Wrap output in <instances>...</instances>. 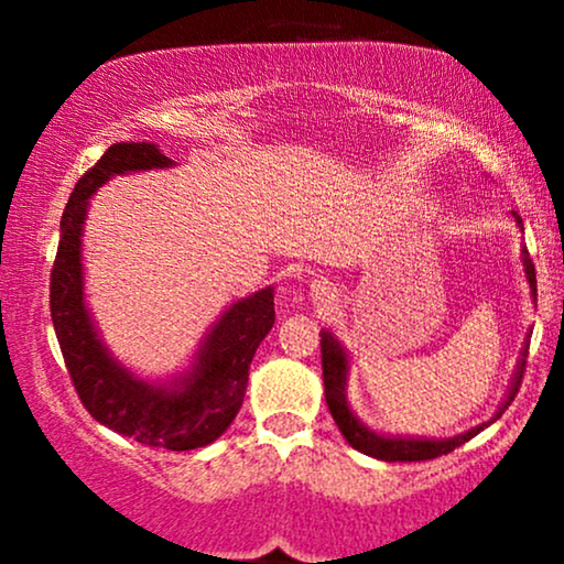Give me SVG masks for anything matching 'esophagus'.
<instances>
[{"label": "esophagus", "instance_id": "esophagus-1", "mask_svg": "<svg viewBox=\"0 0 564 564\" xmlns=\"http://www.w3.org/2000/svg\"><path fill=\"white\" fill-rule=\"evenodd\" d=\"M336 286L328 278H315L313 283H310V300L313 304H318V307H332L336 302Z\"/></svg>", "mask_w": 564, "mask_h": 564}]
</instances>
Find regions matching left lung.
I'll list each match as a JSON object with an SVG mask.
<instances>
[{"instance_id": "left-lung-1", "label": "left lung", "mask_w": 564, "mask_h": 564, "mask_svg": "<svg viewBox=\"0 0 564 564\" xmlns=\"http://www.w3.org/2000/svg\"><path fill=\"white\" fill-rule=\"evenodd\" d=\"M509 215L517 223V228L522 230L520 215H517V212H509ZM520 260H522V268H525V281L530 286V296H533V302H535V268H533V262H530L528 249H522ZM528 345H530V334L525 339V347H522V352H520V360H517L514 377H511L507 398L501 400V405H498L496 416L490 419V422L471 426V430L462 432V435H453V437L381 435V432H373L371 426H366L364 422H360L358 413H355L352 405H349V400H347L349 352L345 349V345L336 339L334 332L323 328L321 332V358H323V387H326L328 411H332L334 422H336V426H339V432L345 435L347 443L352 445L355 451L366 453V456L379 458V462H426V458H437V456H443V453H451L453 448H458V445H464L475 435H480L485 426L494 424L496 419L507 411V405L514 400L517 390H520L522 373H525Z\"/></svg>"}]
</instances>
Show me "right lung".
I'll list each match as a JSON object with an SVG mask.
<instances>
[{"label":"right lung","instance_id":"obj_1","mask_svg":"<svg viewBox=\"0 0 564 564\" xmlns=\"http://www.w3.org/2000/svg\"><path fill=\"white\" fill-rule=\"evenodd\" d=\"M170 166L174 161L153 142H113L76 183L61 219L50 310L70 381L93 419L151 448L196 451L215 443L241 411L251 358L275 323V289L264 286L228 304L191 364L170 379H142L119 364L97 332L84 294L82 249L89 198L119 174Z\"/></svg>","mask_w":564,"mask_h":564}]
</instances>
